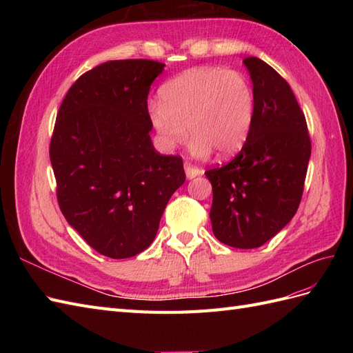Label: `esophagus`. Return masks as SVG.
<instances>
[{
  "instance_id": "34e87169",
  "label": "esophagus",
  "mask_w": 353,
  "mask_h": 353,
  "mask_svg": "<svg viewBox=\"0 0 353 353\" xmlns=\"http://www.w3.org/2000/svg\"><path fill=\"white\" fill-rule=\"evenodd\" d=\"M184 169H185V175H187L188 179H193V178H196L197 175L201 174V169H199V168H196V166H191V165H188V163H185Z\"/></svg>"
}]
</instances>
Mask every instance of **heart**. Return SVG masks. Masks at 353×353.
<instances>
[{"mask_svg":"<svg viewBox=\"0 0 353 353\" xmlns=\"http://www.w3.org/2000/svg\"><path fill=\"white\" fill-rule=\"evenodd\" d=\"M160 103L148 105V121L163 152L184 144L190 132L193 156L208 157L215 150L230 157L250 135L254 94L250 81L239 70L190 69L163 85Z\"/></svg>","mask_w":353,"mask_h":353,"instance_id":"b5f03b06","label":"heart"}]
</instances>
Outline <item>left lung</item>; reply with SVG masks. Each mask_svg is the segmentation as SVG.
Listing matches in <instances>:
<instances>
[{
    "label": "left lung",
    "instance_id": "obj_1",
    "mask_svg": "<svg viewBox=\"0 0 353 353\" xmlns=\"http://www.w3.org/2000/svg\"><path fill=\"white\" fill-rule=\"evenodd\" d=\"M254 94L252 131L230 163L206 172L212 231L231 248L254 249L292 221L301 203L311 140L290 85L258 57L243 60Z\"/></svg>",
    "mask_w": 353,
    "mask_h": 353
}]
</instances>
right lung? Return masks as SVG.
<instances>
[{
    "label": "right lung",
    "mask_w": 353,
    "mask_h": 353,
    "mask_svg": "<svg viewBox=\"0 0 353 353\" xmlns=\"http://www.w3.org/2000/svg\"><path fill=\"white\" fill-rule=\"evenodd\" d=\"M153 60H112L74 82L50 144L57 200L94 250L125 259L150 245L168 201L184 184L183 159L160 156L147 97L163 72Z\"/></svg>",
    "instance_id": "1"
}]
</instances>
